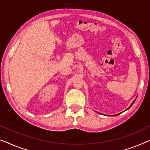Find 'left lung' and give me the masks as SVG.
I'll list each match as a JSON object with an SVG mask.
<instances>
[{"instance_id":"obj_1","label":"left lung","mask_w":150,"mask_h":150,"mask_svg":"<svg viewBox=\"0 0 150 150\" xmlns=\"http://www.w3.org/2000/svg\"><path fill=\"white\" fill-rule=\"evenodd\" d=\"M135 100H136V98H135V99H134V100H133V102H132V104H131V105H130V107H128V109H126V110H128V109H129V108H130V107H131V106H132V105H133V103H134V101H135ZM118 114H119V113H118ZM118 114H117V115H118Z\"/></svg>"}]
</instances>
